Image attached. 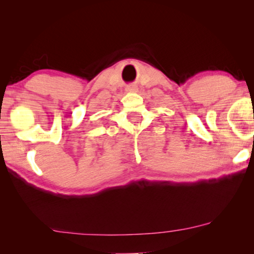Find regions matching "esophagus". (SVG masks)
<instances>
[{
	"mask_svg": "<svg viewBox=\"0 0 254 254\" xmlns=\"http://www.w3.org/2000/svg\"><path fill=\"white\" fill-rule=\"evenodd\" d=\"M126 90H127L128 92H135V91H137V88H136V86L131 85V86H128Z\"/></svg>",
	"mask_w": 254,
	"mask_h": 254,
	"instance_id": "34e87169",
	"label": "esophagus"
}]
</instances>
